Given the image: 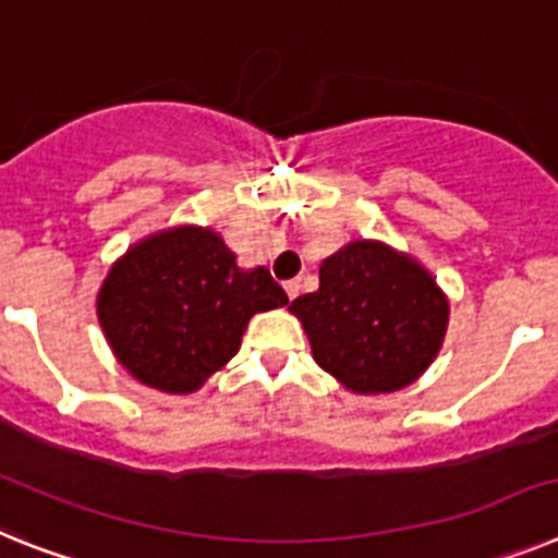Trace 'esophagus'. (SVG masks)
<instances>
[{
	"label": "esophagus",
	"mask_w": 558,
	"mask_h": 558,
	"mask_svg": "<svg viewBox=\"0 0 558 558\" xmlns=\"http://www.w3.org/2000/svg\"><path fill=\"white\" fill-rule=\"evenodd\" d=\"M283 289H287V294H289V298H292V301H294V298H298V294H301V280H298V278L287 280V283H283Z\"/></svg>",
	"instance_id": "esophagus-1"
}]
</instances>
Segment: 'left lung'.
I'll use <instances>...</instances> for the list:
<instances>
[{
  "label": "left lung",
  "mask_w": 558,
  "mask_h": 558,
  "mask_svg": "<svg viewBox=\"0 0 558 558\" xmlns=\"http://www.w3.org/2000/svg\"><path fill=\"white\" fill-rule=\"evenodd\" d=\"M317 366L357 395H391L437 357L448 301L428 271L383 243L354 241L326 257L320 289L292 301Z\"/></svg>",
  "instance_id": "1"
}]
</instances>
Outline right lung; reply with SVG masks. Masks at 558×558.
<instances>
[{
	"label": "right lung",
	"instance_id": "add662e5",
	"mask_svg": "<svg viewBox=\"0 0 558 558\" xmlns=\"http://www.w3.org/2000/svg\"><path fill=\"white\" fill-rule=\"evenodd\" d=\"M289 298L266 266L241 269L221 235L181 227L121 257L98 292V320L144 386L190 395L241 349L255 312Z\"/></svg>",
	"mask_w": 558,
	"mask_h": 558
}]
</instances>
